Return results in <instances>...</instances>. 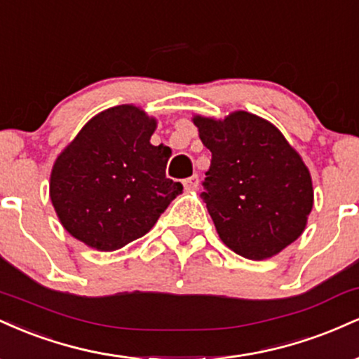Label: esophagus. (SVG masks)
Wrapping results in <instances>:
<instances>
[{
  "instance_id": "obj_1",
  "label": "esophagus",
  "mask_w": 359,
  "mask_h": 359,
  "mask_svg": "<svg viewBox=\"0 0 359 359\" xmlns=\"http://www.w3.org/2000/svg\"><path fill=\"white\" fill-rule=\"evenodd\" d=\"M184 187H185V191H196V189L199 187V177L192 175V177H189V179H185Z\"/></svg>"
}]
</instances>
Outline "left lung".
<instances>
[{"instance_id": "obj_1", "label": "left lung", "mask_w": 359, "mask_h": 359, "mask_svg": "<svg viewBox=\"0 0 359 359\" xmlns=\"http://www.w3.org/2000/svg\"><path fill=\"white\" fill-rule=\"evenodd\" d=\"M194 123L212 155L201 197L222 243L241 257L263 259L297 240L314 192L307 167L283 135L246 111Z\"/></svg>"}]
</instances>
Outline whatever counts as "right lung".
<instances>
[{
  "label": "right lung",
  "instance_id": "right-lung-1",
  "mask_svg": "<svg viewBox=\"0 0 359 359\" xmlns=\"http://www.w3.org/2000/svg\"><path fill=\"white\" fill-rule=\"evenodd\" d=\"M155 119L135 106L94 116L55 160L50 199L74 238L113 251L154 228L182 184L167 179L170 148L154 147Z\"/></svg>",
  "mask_w": 359,
  "mask_h": 359
}]
</instances>
